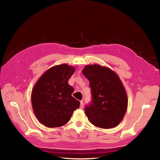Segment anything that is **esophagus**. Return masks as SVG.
<instances>
[{"instance_id":"34e87169","label":"esophagus","mask_w":160,"mask_h":160,"mask_svg":"<svg viewBox=\"0 0 160 160\" xmlns=\"http://www.w3.org/2000/svg\"><path fill=\"white\" fill-rule=\"evenodd\" d=\"M83 101H81L80 102V109H83Z\"/></svg>"}]
</instances>
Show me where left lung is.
I'll use <instances>...</instances> for the list:
<instances>
[{
    "label": "left lung",
    "mask_w": 160,
    "mask_h": 160,
    "mask_svg": "<svg viewBox=\"0 0 160 160\" xmlns=\"http://www.w3.org/2000/svg\"><path fill=\"white\" fill-rule=\"evenodd\" d=\"M89 81L91 103L85 114L95 126L108 129L122 122L128 109V96L116 72L98 64L86 65L82 71Z\"/></svg>",
    "instance_id": "8db88e82"
}]
</instances>
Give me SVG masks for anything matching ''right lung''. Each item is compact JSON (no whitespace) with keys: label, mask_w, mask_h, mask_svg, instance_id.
I'll list each match as a JSON object with an SVG mask.
<instances>
[{"label":"right lung","mask_w":160,"mask_h":160,"mask_svg":"<svg viewBox=\"0 0 160 160\" xmlns=\"http://www.w3.org/2000/svg\"><path fill=\"white\" fill-rule=\"evenodd\" d=\"M75 68L67 64L58 65L46 71L35 85L31 94L34 113L39 122L48 128L65 125L80 102L71 94L74 89L68 81Z\"/></svg>","instance_id":"obj_1"}]
</instances>
